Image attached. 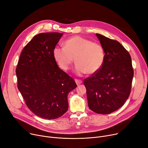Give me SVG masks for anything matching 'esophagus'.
I'll return each instance as SVG.
<instances>
[{"label":"esophagus","instance_id":"1","mask_svg":"<svg viewBox=\"0 0 148 148\" xmlns=\"http://www.w3.org/2000/svg\"><path fill=\"white\" fill-rule=\"evenodd\" d=\"M75 82H76L77 85H79V84H82V81L81 80H80V79H75Z\"/></svg>","mask_w":148,"mask_h":148}]
</instances>
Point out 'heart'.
I'll use <instances>...</instances> for the list:
<instances>
[{
  "instance_id": "1",
  "label": "heart",
  "mask_w": 148,
  "mask_h": 148,
  "mask_svg": "<svg viewBox=\"0 0 148 148\" xmlns=\"http://www.w3.org/2000/svg\"><path fill=\"white\" fill-rule=\"evenodd\" d=\"M64 47L56 46L53 57L60 69L69 70L74 58L76 63L75 72L77 75L87 73L94 74L100 71L105 60V53L99 43L85 38L75 36L66 40Z\"/></svg>"
}]
</instances>
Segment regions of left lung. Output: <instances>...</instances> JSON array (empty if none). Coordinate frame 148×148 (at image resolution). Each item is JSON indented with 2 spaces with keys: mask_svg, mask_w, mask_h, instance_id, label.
<instances>
[{
  "mask_svg": "<svg viewBox=\"0 0 148 148\" xmlns=\"http://www.w3.org/2000/svg\"><path fill=\"white\" fill-rule=\"evenodd\" d=\"M105 53L100 71L84 80L89 108L109 114L123 106L131 92L134 75L132 58L117 40L96 33Z\"/></svg>",
  "mask_w": 148,
  "mask_h": 148,
  "instance_id": "1",
  "label": "left lung"
}]
</instances>
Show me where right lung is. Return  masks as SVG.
<instances>
[{
	"instance_id": "add662e5",
	"label": "right lung",
	"mask_w": 148,
	"mask_h": 148,
	"mask_svg": "<svg viewBox=\"0 0 148 148\" xmlns=\"http://www.w3.org/2000/svg\"><path fill=\"white\" fill-rule=\"evenodd\" d=\"M63 33L36 34L23 48L16 75L26 105L36 115L47 119L62 116L68 109L67 95L77 85L60 69L53 51Z\"/></svg>"
}]
</instances>
